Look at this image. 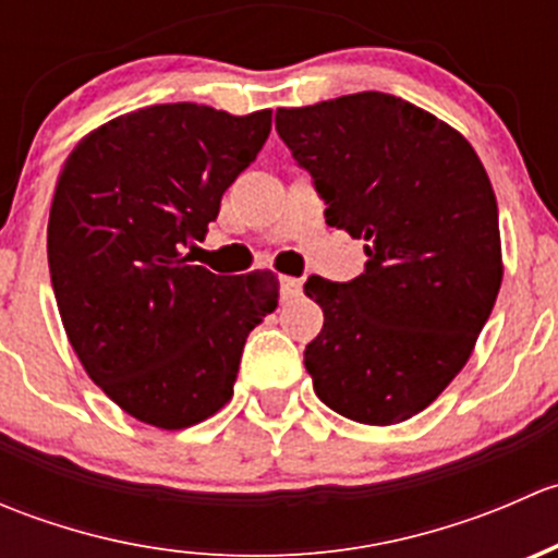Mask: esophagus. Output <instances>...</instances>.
<instances>
[{
  "label": "esophagus",
  "instance_id": "34e87169",
  "mask_svg": "<svg viewBox=\"0 0 558 558\" xmlns=\"http://www.w3.org/2000/svg\"><path fill=\"white\" fill-rule=\"evenodd\" d=\"M280 289H283V296H300L302 294V278L283 275V278H280Z\"/></svg>",
  "mask_w": 558,
  "mask_h": 558
}]
</instances>
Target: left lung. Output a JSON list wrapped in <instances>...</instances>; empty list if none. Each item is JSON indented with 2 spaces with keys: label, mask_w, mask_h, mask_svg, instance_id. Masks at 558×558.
<instances>
[{
  "label": "left lung",
  "mask_w": 558,
  "mask_h": 558,
  "mask_svg": "<svg viewBox=\"0 0 558 558\" xmlns=\"http://www.w3.org/2000/svg\"><path fill=\"white\" fill-rule=\"evenodd\" d=\"M326 223L364 240L351 283L311 275L324 329L305 348L320 402L391 426L429 408L475 351L502 286L492 180L461 132L380 92L278 107Z\"/></svg>",
  "instance_id": "obj_1"
}]
</instances>
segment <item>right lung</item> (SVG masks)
Wrapping results in <instances>:
<instances>
[{
    "label": "right lung",
    "instance_id": "obj_1",
    "mask_svg": "<svg viewBox=\"0 0 558 558\" xmlns=\"http://www.w3.org/2000/svg\"><path fill=\"white\" fill-rule=\"evenodd\" d=\"M272 110L150 105L88 132L56 183L48 267L83 369L123 413L185 429L232 399L253 326L278 307V275L191 264L221 196L256 159Z\"/></svg>",
    "mask_w": 558,
    "mask_h": 558
}]
</instances>
